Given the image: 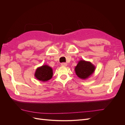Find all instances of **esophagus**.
Listing matches in <instances>:
<instances>
[{
    "label": "esophagus",
    "mask_w": 125,
    "mask_h": 125,
    "mask_svg": "<svg viewBox=\"0 0 125 125\" xmlns=\"http://www.w3.org/2000/svg\"><path fill=\"white\" fill-rule=\"evenodd\" d=\"M61 66L63 67H66L67 66V63L65 62H62L61 63Z\"/></svg>",
    "instance_id": "esophagus-1"
}]
</instances>
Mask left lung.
Segmentation results:
<instances>
[{
	"label": "left lung",
	"mask_w": 125,
	"mask_h": 125,
	"mask_svg": "<svg viewBox=\"0 0 125 125\" xmlns=\"http://www.w3.org/2000/svg\"><path fill=\"white\" fill-rule=\"evenodd\" d=\"M95 70V66L91 62L84 60L78 62L74 68L75 74L81 79L85 80L91 76Z\"/></svg>",
	"instance_id": "8db88e82"
}]
</instances>
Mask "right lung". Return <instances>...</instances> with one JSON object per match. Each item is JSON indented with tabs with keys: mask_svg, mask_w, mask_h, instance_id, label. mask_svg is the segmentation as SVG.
<instances>
[{
	"mask_svg": "<svg viewBox=\"0 0 125 125\" xmlns=\"http://www.w3.org/2000/svg\"><path fill=\"white\" fill-rule=\"evenodd\" d=\"M52 75L53 71L52 68L47 65H45L37 68L35 72L34 76L38 80L45 82L50 80Z\"/></svg>",
	"mask_w": 125,
	"mask_h": 125,
	"instance_id": "1",
	"label": "right lung"
}]
</instances>
